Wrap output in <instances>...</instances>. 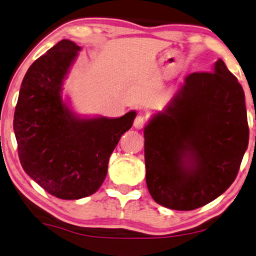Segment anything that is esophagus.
I'll return each mask as SVG.
<instances>
[{
	"label": "esophagus",
	"mask_w": 256,
	"mask_h": 256,
	"mask_svg": "<svg viewBox=\"0 0 256 256\" xmlns=\"http://www.w3.org/2000/svg\"><path fill=\"white\" fill-rule=\"evenodd\" d=\"M147 122V118H144L142 115H138L136 116V118L134 120V127L136 129H142L144 127V124H146Z\"/></svg>",
	"instance_id": "34e87169"
}]
</instances>
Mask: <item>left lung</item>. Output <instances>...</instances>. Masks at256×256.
Segmentation results:
<instances>
[{
  "mask_svg": "<svg viewBox=\"0 0 256 256\" xmlns=\"http://www.w3.org/2000/svg\"><path fill=\"white\" fill-rule=\"evenodd\" d=\"M148 191L158 204L188 211L210 203L238 176L248 147L244 92L222 59L194 72L144 130Z\"/></svg>",
  "mask_w": 256,
  "mask_h": 256,
  "instance_id": "obj_1",
  "label": "left lung"
}]
</instances>
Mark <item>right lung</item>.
I'll list each match as a JSON object with an SVG mask.
<instances>
[{
	"mask_svg": "<svg viewBox=\"0 0 256 256\" xmlns=\"http://www.w3.org/2000/svg\"><path fill=\"white\" fill-rule=\"evenodd\" d=\"M80 47L64 39L36 59L22 80L14 114L18 159L24 172L60 200L96 192L109 158L136 112L118 118H80L62 97V82Z\"/></svg>",
	"mask_w": 256,
	"mask_h": 256,
	"instance_id": "1",
	"label": "right lung"
}]
</instances>
